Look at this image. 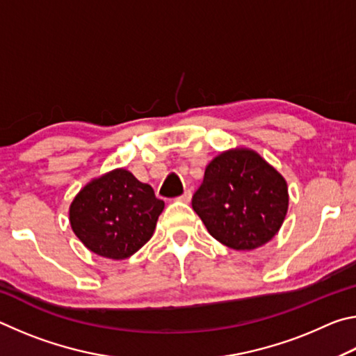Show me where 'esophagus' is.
<instances>
[{
    "label": "esophagus",
    "instance_id": "esophagus-1",
    "mask_svg": "<svg viewBox=\"0 0 356 356\" xmlns=\"http://www.w3.org/2000/svg\"><path fill=\"white\" fill-rule=\"evenodd\" d=\"M179 200L182 201V202H190V200H191V191H190V190H185L184 195L179 196Z\"/></svg>",
    "mask_w": 356,
    "mask_h": 356
}]
</instances>
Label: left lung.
Masks as SVG:
<instances>
[{
    "mask_svg": "<svg viewBox=\"0 0 356 356\" xmlns=\"http://www.w3.org/2000/svg\"><path fill=\"white\" fill-rule=\"evenodd\" d=\"M191 206L220 243L250 251L280 231L289 207L287 184L254 150H226L207 165Z\"/></svg>",
    "mask_w": 356,
    "mask_h": 356,
    "instance_id": "1",
    "label": "left lung"
}]
</instances>
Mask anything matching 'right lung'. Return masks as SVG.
Masks as SVG:
<instances>
[{
  "label": "right lung",
  "mask_w": 356,
  "mask_h": 356,
  "mask_svg": "<svg viewBox=\"0 0 356 356\" xmlns=\"http://www.w3.org/2000/svg\"><path fill=\"white\" fill-rule=\"evenodd\" d=\"M163 209L152 186L119 168L81 188L70 204L69 220L89 251L120 261L149 242Z\"/></svg>",
  "instance_id": "obj_1"
}]
</instances>
